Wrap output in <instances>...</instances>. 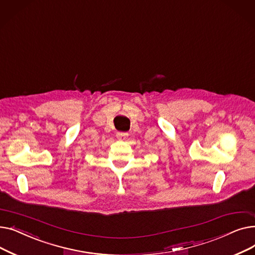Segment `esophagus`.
<instances>
[{
  "label": "esophagus",
  "instance_id": "esophagus-1",
  "mask_svg": "<svg viewBox=\"0 0 255 255\" xmlns=\"http://www.w3.org/2000/svg\"><path fill=\"white\" fill-rule=\"evenodd\" d=\"M127 135H128L127 132H118V133H117V137H118L119 139H121V140H124Z\"/></svg>",
  "mask_w": 255,
  "mask_h": 255
}]
</instances>
